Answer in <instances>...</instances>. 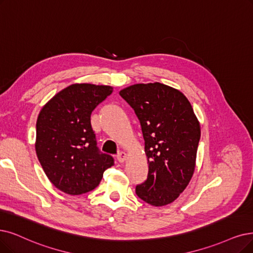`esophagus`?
Wrapping results in <instances>:
<instances>
[{
	"instance_id": "esophagus-1",
	"label": "esophagus",
	"mask_w": 253,
	"mask_h": 253,
	"mask_svg": "<svg viewBox=\"0 0 253 253\" xmlns=\"http://www.w3.org/2000/svg\"><path fill=\"white\" fill-rule=\"evenodd\" d=\"M126 160V154L124 153V151H121V153H119L117 155V161L119 162V163H124Z\"/></svg>"
}]
</instances>
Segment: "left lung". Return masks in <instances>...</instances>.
<instances>
[{"instance_id": "8db88e82", "label": "left lung", "mask_w": 253, "mask_h": 253, "mask_svg": "<svg viewBox=\"0 0 253 253\" xmlns=\"http://www.w3.org/2000/svg\"><path fill=\"white\" fill-rule=\"evenodd\" d=\"M140 121L148 174L136 186L145 203L163 207L183 192L195 170L200 125L188 98L161 83L135 84L119 92Z\"/></svg>"}]
</instances>
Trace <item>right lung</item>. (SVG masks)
I'll return each instance as SVG.
<instances>
[{
  "instance_id": "add662e5",
  "label": "right lung",
  "mask_w": 253,
  "mask_h": 253,
  "mask_svg": "<svg viewBox=\"0 0 253 253\" xmlns=\"http://www.w3.org/2000/svg\"><path fill=\"white\" fill-rule=\"evenodd\" d=\"M112 92L111 86L73 84L40 111L36 155L50 183L66 194L92 191L114 165L112 156L98 150L90 121L92 111Z\"/></svg>"
}]
</instances>
